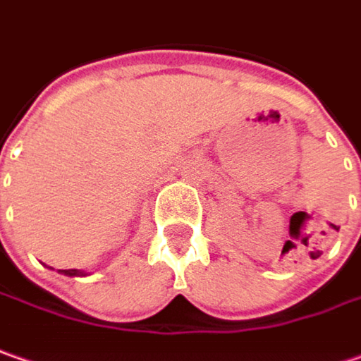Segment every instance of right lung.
<instances>
[{
    "label": "right lung",
    "instance_id": "obj_1",
    "mask_svg": "<svg viewBox=\"0 0 361 361\" xmlns=\"http://www.w3.org/2000/svg\"><path fill=\"white\" fill-rule=\"evenodd\" d=\"M60 274H66V276H87L85 271H78V269H68V271H58Z\"/></svg>",
    "mask_w": 361,
    "mask_h": 361
}]
</instances>
